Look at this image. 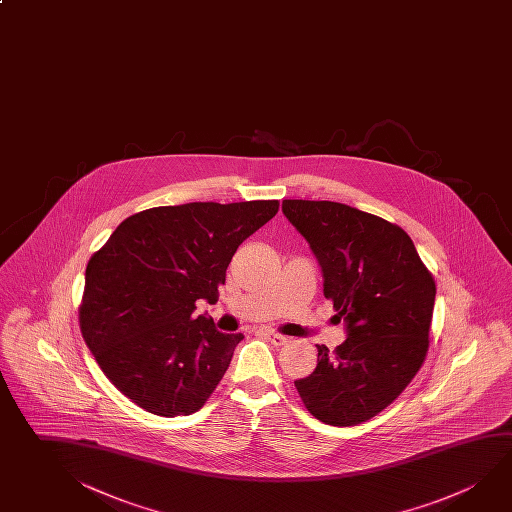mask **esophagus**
<instances>
[{"instance_id": "34e87169", "label": "esophagus", "mask_w": 512, "mask_h": 512, "mask_svg": "<svg viewBox=\"0 0 512 512\" xmlns=\"http://www.w3.org/2000/svg\"><path fill=\"white\" fill-rule=\"evenodd\" d=\"M266 336H268V340L275 345V347H282V345H286L287 338L286 336H282V334H278V332H266Z\"/></svg>"}]
</instances>
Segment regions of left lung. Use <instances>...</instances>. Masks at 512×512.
Returning <instances> with one entry per match:
<instances>
[{
    "instance_id": "8db88e82",
    "label": "left lung",
    "mask_w": 512,
    "mask_h": 512,
    "mask_svg": "<svg viewBox=\"0 0 512 512\" xmlns=\"http://www.w3.org/2000/svg\"><path fill=\"white\" fill-rule=\"evenodd\" d=\"M282 212L304 235L323 271V295L349 338L316 345L313 374L295 381L305 408L331 426H354L394 403L430 347L435 278L410 235L334 201L284 199Z\"/></svg>"
}]
</instances>
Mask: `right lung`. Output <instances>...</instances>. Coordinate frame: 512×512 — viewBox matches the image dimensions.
Here are the masks:
<instances>
[{
	"label": "right lung",
	"mask_w": 512,
	"mask_h": 512,
	"mask_svg": "<svg viewBox=\"0 0 512 512\" xmlns=\"http://www.w3.org/2000/svg\"><path fill=\"white\" fill-rule=\"evenodd\" d=\"M277 212V199L149 208L124 219L91 255L82 338L136 406L176 417L207 403L244 336L194 316L196 302H216L239 244Z\"/></svg>",
	"instance_id": "right-lung-1"
}]
</instances>
